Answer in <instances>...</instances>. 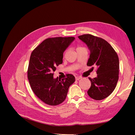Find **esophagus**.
I'll list each match as a JSON object with an SVG mask.
<instances>
[{"label": "esophagus", "mask_w": 135, "mask_h": 135, "mask_svg": "<svg viewBox=\"0 0 135 135\" xmlns=\"http://www.w3.org/2000/svg\"><path fill=\"white\" fill-rule=\"evenodd\" d=\"M81 78L80 76H75V79H76V80H78L80 79Z\"/></svg>", "instance_id": "obj_1"}]
</instances>
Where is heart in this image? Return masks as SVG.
<instances>
[{"label":"heart","instance_id":"1","mask_svg":"<svg viewBox=\"0 0 135 135\" xmlns=\"http://www.w3.org/2000/svg\"><path fill=\"white\" fill-rule=\"evenodd\" d=\"M78 48H79V47H78Z\"/></svg>","mask_w":135,"mask_h":135}]
</instances>
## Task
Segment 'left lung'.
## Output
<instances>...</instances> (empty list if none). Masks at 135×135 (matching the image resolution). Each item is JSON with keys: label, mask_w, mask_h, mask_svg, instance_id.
Listing matches in <instances>:
<instances>
[{"label": "left lung", "mask_w": 135, "mask_h": 135, "mask_svg": "<svg viewBox=\"0 0 135 135\" xmlns=\"http://www.w3.org/2000/svg\"><path fill=\"white\" fill-rule=\"evenodd\" d=\"M78 38L87 44L90 51L87 65L97 68V77L89 78L91 85L87 91L88 95L94 100H103L115 88L119 79V58L105 40L91 34L80 35Z\"/></svg>", "instance_id": "1"}]
</instances>
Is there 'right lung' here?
<instances>
[{
	"label": "right lung",
	"instance_id": "1",
	"mask_svg": "<svg viewBox=\"0 0 135 135\" xmlns=\"http://www.w3.org/2000/svg\"><path fill=\"white\" fill-rule=\"evenodd\" d=\"M74 37L48 38L32 51L27 70V78L35 95L47 105L55 106L65 100L74 76L68 74L62 79L54 78L56 67L62 63L64 52Z\"/></svg>",
	"mask_w": 135,
	"mask_h": 135
}]
</instances>
